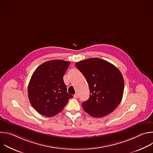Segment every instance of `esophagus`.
<instances>
[{
	"instance_id": "esophagus-1",
	"label": "esophagus",
	"mask_w": 153,
	"mask_h": 153,
	"mask_svg": "<svg viewBox=\"0 0 153 153\" xmlns=\"http://www.w3.org/2000/svg\"><path fill=\"white\" fill-rule=\"evenodd\" d=\"M74 98L77 99V98H78V94H75L74 95Z\"/></svg>"
}]
</instances>
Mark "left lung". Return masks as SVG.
Instances as JSON below:
<instances>
[{
	"label": "left lung",
	"instance_id": "obj_1",
	"mask_svg": "<svg viewBox=\"0 0 153 153\" xmlns=\"http://www.w3.org/2000/svg\"><path fill=\"white\" fill-rule=\"evenodd\" d=\"M88 83L90 98L82 103L84 111L94 117L112 113L120 103L124 80L114 65L99 58H90L76 63Z\"/></svg>",
	"mask_w": 153,
	"mask_h": 153
}]
</instances>
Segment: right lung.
Here are the masks:
<instances>
[{"label": "right lung", "mask_w": 153, "mask_h": 153, "mask_svg": "<svg viewBox=\"0 0 153 153\" xmlns=\"http://www.w3.org/2000/svg\"><path fill=\"white\" fill-rule=\"evenodd\" d=\"M70 62L51 60L41 64L33 73L28 87L32 106L39 114L53 117L63 110L73 97L63 79Z\"/></svg>", "instance_id": "1"}]
</instances>
